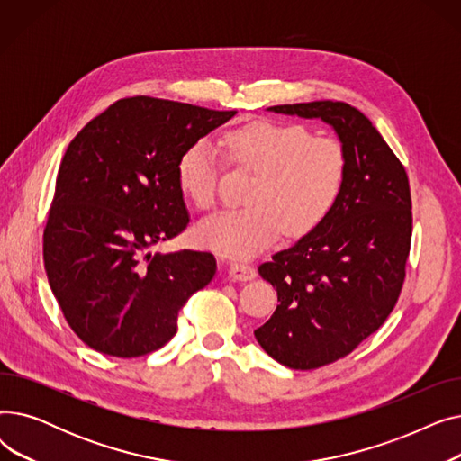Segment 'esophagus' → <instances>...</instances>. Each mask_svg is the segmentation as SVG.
<instances>
[{
	"mask_svg": "<svg viewBox=\"0 0 461 461\" xmlns=\"http://www.w3.org/2000/svg\"><path fill=\"white\" fill-rule=\"evenodd\" d=\"M258 275L256 267L252 263H231L230 265V278L231 280H239V282H249V280H254Z\"/></svg>",
	"mask_w": 461,
	"mask_h": 461,
	"instance_id": "1",
	"label": "esophagus"
}]
</instances>
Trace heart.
I'll list each match as a JSON object with an SVG mask.
<instances>
[{"label": "heart", "mask_w": 461, "mask_h": 461, "mask_svg": "<svg viewBox=\"0 0 461 461\" xmlns=\"http://www.w3.org/2000/svg\"><path fill=\"white\" fill-rule=\"evenodd\" d=\"M230 164L256 174L245 209L221 211L196 228L198 243L222 256L250 258L278 233L304 235L316 230L340 202L349 158L334 136H313L301 123H252L224 136ZM221 158L209 140L194 141L177 162L185 196L209 209L216 196Z\"/></svg>", "instance_id": "obj_1"}]
</instances>
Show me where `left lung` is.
Returning a JSON list of instances; mask_svg holds the SVG:
<instances>
[{"mask_svg":"<svg viewBox=\"0 0 461 461\" xmlns=\"http://www.w3.org/2000/svg\"><path fill=\"white\" fill-rule=\"evenodd\" d=\"M329 123L349 158L332 212L294 247L259 265L280 304L256 340L280 365L313 370L349 355L398 303L413 212L405 167L372 121L340 101L271 106Z\"/></svg>","mask_w":461,"mask_h":461,"instance_id":"left-lung-1","label":"left lung"}]
</instances>
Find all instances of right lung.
I'll use <instances>...</instances> for the list:
<instances>
[{
	"mask_svg": "<svg viewBox=\"0 0 461 461\" xmlns=\"http://www.w3.org/2000/svg\"><path fill=\"white\" fill-rule=\"evenodd\" d=\"M235 113L129 96L68 143L42 256L68 327L91 349L119 358L157 351L176 336L188 297L212 280L211 252L149 249L188 226L181 155Z\"/></svg>",
	"mask_w": 461,
	"mask_h": 461,
	"instance_id": "add662e5",
	"label": "right lung"
}]
</instances>
